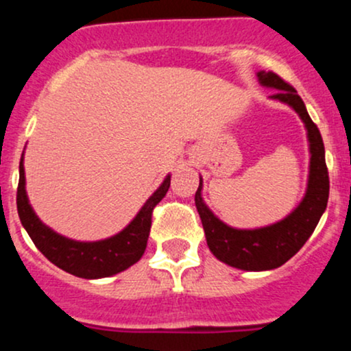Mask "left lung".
<instances>
[{"label": "left lung", "mask_w": 351, "mask_h": 351, "mask_svg": "<svg viewBox=\"0 0 351 351\" xmlns=\"http://www.w3.org/2000/svg\"><path fill=\"white\" fill-rule=\"evenodd\" d=\"M256 75L261 86L276 90L269 99L291 107L300 117L307 130L310 162L305 195L302 196L300 203L280 221L251 229L229 226L208 208L203 199L201 176L199 188L195 195L196 209L199 213L208 247L213 256L231 267L251 272L272 271L280 267L300 251L325 213L330 189L324 140L317 125L310 119L304 100L299 97L295 88L284 82L274 72L259 71Z\"/></svg>", "instance_id": "left-lung-1"}]
</instances>
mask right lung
Wrapping results in <instances>:
<instances>
[{
	"mask_svg": "<svg viewBox=\"0 0 351 351\" xmlns=\"http://www.w3.org/2000/svg\"><path fill=\"white\" fill-rule=\"evenodd\" d=\"M171 175L165 176L163 183L143 203L134 219L117 234L100 241H75L66 237L44 224L31 206L26 193L24 175V152L19 162V184L16 204L23 228L29 234L36 247L52 264L62 271L82 279H104L132 267L142 259L152 228V211L167 195Z\"/></svg>",
	"mask_w": 351,
	"mask_h": 351,
	"instance_id": "1",
	"label": "right lung"
}]
</instances>
